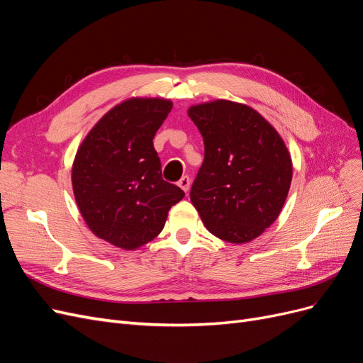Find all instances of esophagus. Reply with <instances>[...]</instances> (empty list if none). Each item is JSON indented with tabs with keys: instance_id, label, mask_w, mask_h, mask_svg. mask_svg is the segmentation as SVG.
Masks as SVG:
<instances>
[{
	"instance_id": "obj_1",
	"label": "esophagus",
	"mask_w": 363,
	"mask_h": 363,
	"mask_svg": "<svg viewBox=\"0 0 363 363\" xmlns=\"http://www.w3.org/2000/svg\"><path fill=\"white\" fill-rule=\"evenodd\" d=\"M179 186H180V188H182L184 192H188V191H189L191 180H189L188 175H183V177L179 180Z\"/></svg>"
}]
</instances>
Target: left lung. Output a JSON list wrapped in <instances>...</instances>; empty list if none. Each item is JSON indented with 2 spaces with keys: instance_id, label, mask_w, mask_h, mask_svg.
Segmentation results:
<instances>
[{
  "instance_id": "8db88e82",
  "label": "left lung",
  "mask_w": 363,
  "mask_h": 363,
  "mask_svg": "<svg viewBox=\"0 0 363 363\" xmlns=\"http://www.w3.org/2000/svg\"><path fill=\"white\" fill-rule=\"evenodd\" d=\"M204 142L191 201L206 228L232 244L260 236L280 215L292 180L283 139L250 106L215 100L189 107Z\"/></svg>"
}]
</instances>
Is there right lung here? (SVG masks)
I'll return each instance as SVG.
<instances>
[{
    "label": "right lung",
    "instance_id": "1",
    "mask_svg": "<svg viewBox=\"0 0 363 363\" xmlns=\"http://www.w3.org/2000/svg\"><path fill=\"white\" fill-rule=\"evenodd\" d=\"M164 98H130L87 133L72 164L77 206L91 232L123 250L155 239L184 192L162 179L152 145L171 112Z\"/></svg>",
    "mask_w": 363,
    "mask_h": 363
}]
</instances>
